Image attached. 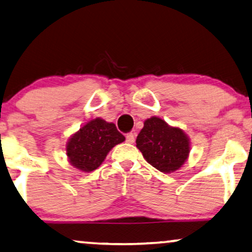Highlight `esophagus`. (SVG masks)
<instances>
[{
    "instance_id": "1",
    "label": "esophagus",
    "mask_w": 252,
    "mask_h": 252,
    "mask_svg": "<svg viewBox=\"0 0 252 252\" xmlns=\"http://www.w3.org/2000/svg\"><path fill=\"white\" fill-rule=\"evenodd\" d=\"M126 141L128 143H134V141H135V135L133 133H128L126 135Z\"/></svg>"
}]
</instances>
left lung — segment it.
I'll use <instances>...</instances> for the list:
<instances>
[{"instance_id":"8db88e82","label":"left lung","mask_w":252,"mask_h":252,"mask_svg":"<svg viewBox=\"0 0 252 252\" xmlns=\"http://www.w3.org/2000/svg\"><path fill=\"white\" fill-rule=\"evenodd\" d=\"M136 147L150 165L163 174H170L188 161L191 141L182 128L170 126L158 117H150L143 123Z\"/></svg>"}]
</instances>
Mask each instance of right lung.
Returning <instances> with one entry per match:
<instances>
[{"mask_svg": "<svg viewBox=\"0 0 252 252\" xmlns=\"http://www.w3.org/2000/svg\"><path fill=\"white\" fill-rule=\"evenodd\" d=\"M124 141L125 136L113 123L102 118L91 119L68 139V162L80 171L91 172L102 164L114 146Z\"/></svg>", "mask_w": 252, "mask_h": 252, "instance_id": "right-lung-1", "label": "right lung"}]
</instances>
